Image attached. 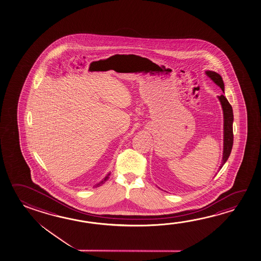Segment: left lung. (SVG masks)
<instances>
[{
	"instance_id": "left-lung-1",
	"label": "left lung",
	"mask_w": 261,
	"mask_h": 261,
	"mask_svg": "<svg viewBox=\"0 0 261 261\" xmlns=\"http://www.w3.org/2000/svg\"><path fill=\"white\" fill-rule=\"evenodd\" d=\"M205 74H206L208 77H210L224 91L225 85H224V81L222 80L221 75H219L217 72L209 70L205 71ZM218 99L221 103L223 114H224V150H223V160H222V164L220 165V169H221L223 165L225 164V162L228 159L230 153H231V150H232V147H233V141H234L233 120H234V115H233L232 106L230 105L229 102L226 99V97L224 95H221V96H218Z\"/></svg>"
}]
</instances>
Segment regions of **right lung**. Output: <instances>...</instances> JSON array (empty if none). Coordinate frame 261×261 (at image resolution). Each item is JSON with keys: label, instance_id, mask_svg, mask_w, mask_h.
Masks as SVG:
<instances>
[{"label": "right lung", "instance_id": "right-lung-1", "mask_svg": "<svg viewBox=\"0 0 261 261\" xmlns=\"http://www.w3.org/2000/svg\"><path fill=\"white\" fill-rule=\"evenodd\" d=\"M110 174H111V173H109V174H108V175H107V176L105 177V178H104V179H103V180H102V181H100L99 184H97V186H100V185H102V184H104V181H106L107 180L109 179V176H110Z\"/></svg>", "mask_w": 261, "mask_h": 261}]
</instances>
